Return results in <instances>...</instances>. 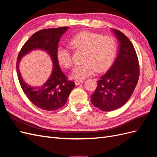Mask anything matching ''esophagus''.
<instances>
[{
    "label": "esophagus",
    "instance_id": "34e87169",
    "mask_svg": "<svg viewBox=\"0 0 157 157\" xmlns=\"http://www.w3.org/2000/svg\"><path fill=\"white\" fill-rule=\"evenodd\" d=\"M84 82V80H76L75 81V83L76 85H79L80 84H82Z\"/></svg>",
    "mask_w": 157,
    "mask_h": 157
}]
</instances>
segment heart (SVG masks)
<instances>
[{"label":"heart","instance_id":"obj_1","mask_svg":"<svg viewBox=\"0 0 157 157\" xmlns=\"http://www.w3.org/2000/svg\"><path fill=\"white\" fill-rule=\"evenodd\" d=\"M69 44L73 49L84 51V63L73 69L71 77L83 79L92 75L96 71H106L111 67L117 53V41L112 36H102L88 31H81L70 39ZM58 63L65 68L73 65L71 52L63 46H59L56 52Z\"/></svg>","mask_w":157,"mask_h":157}]
</instances>
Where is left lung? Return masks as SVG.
Wrapping results in <instances>:
<instances>
[{
	"label": "left lung",
	"mask_w": 157,
	"mask_h": 157,
	"mask_svg": "<svg viewBox=\"0 0 157 157\" xmlns=\"http://www.w3.org/2000/svg\"><path fill=\"white\" fill-rule=\"evenodd\" d=\"M112 31L119 42L118 54L111 68L98 81L91 96L93 105L103 111H114L124 105L134 92L140 76L134 46L121 31Z\"/></svg>",
	"instance_id": "1"
}]
</instances>
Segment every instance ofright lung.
Listing matches in <instances>:
<instances>
[{
    "label": "right lung",
    "instance_id": "add662e5",
    "mask_svg": "<svg viewBox=\"0 0 157 157\" xmlns=\"http://www.w3.org/2000/svg\"><path fill=\"white\" fill-rule=\"evenodd\" d=\"M68 29V27H62L43 29L35 33L23 46L18 54L16 68L21 87L32 103L43 110L51 111L62 107L75 86L74 82L68 80L61 70L56 56L60 38ZM35 49L45 51L51 58L53 68L49 78L45 83L42 86L33 87L22 79L18 65L23 56Z\"/></svg>",
    "mask_w": 157,
    "mask_h": 157
}]
</instances>
